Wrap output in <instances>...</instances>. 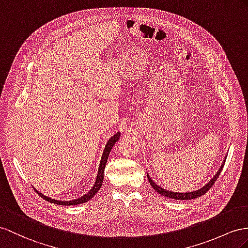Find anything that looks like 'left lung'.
Returning <instances> with one entry per match:
<instances>
[{
	"label": "left lung",
	"mask_w": 248,
	"mask_h": 248,
	"mask_svg": "<svg viewBox=\"0 0 248 248\" xmlns=\"http://www.w3.org/2000/svg\"><path fill=\"white\" fill-rule=\"evenodd\" d=\"M225 160H226V157L224 158L223 162H222L221 167H220V169L218 170L217 174H216V175L213 177V178L206 183V185H205L204 186L201 187V188L196 189V190H193V192H187V193L170 192V190H169V189H167V188H163V187L160 186H158L157 183H156L153 179L151 178V176H150L149 173H147V176H148V179H149V182H150L151 186L153 187L157 193H159L160 195H162V196H164V197H168V198H172V199H175V200H189V199H195V198H198V197H200V196H202V195H204V194L207 192V190L214 186L215 181L217 180V178H218L220 173H221L222 169H223Z\"/></svg>",
	"instance_id": "8db88e82"
}]
</instances>
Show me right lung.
Returning a JSON list of instances; mask_svg holds the SVG:
<instances>
[{
    "label": "right lung",
    "mask_w": 248,
    "mask_h": 248,
    "mask_svg": "<svg viewBox=\"0 0 248 248\" xmlns=\"http://www.w3.org/2000/svg\"><path fill=\"white\" fill-rule=\"evenodd\" d=\"M120 134H122V133L117 132L109 139V140H108L106 147L104 149L103 155H101V159H100L99 167H98V172H97L96 179H95V182H94V186L84 196H81V197H79V198H76V199H73V200L65 201V200H56V199L50 198V197L42 194L39 189H36V188L33 187L35 192L39 194L43 199H45V200L51 202V203H54V204H59V205H78V204H81V203H85V202H88L89 200H91L93 197L98 193L99 188L101 187V186H103L104 173H105V168H106V164H107L108 157H109V154H110L112 148L114 147V144L116 143V141H118Z\"/></svg>",
    "instance_id": "obj_1"
}]
</instances>
